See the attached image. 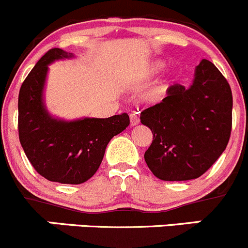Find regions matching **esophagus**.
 <instances>
[{"instance_id":"esophagus-1","label":"esophagus","mask_w":248,"mask_h":248,"mask_svg":"<svg viewBox=\"0 0 248 248\" xmlns=\"http://www.w3.org/2000/svg\"><path fill=\"white\" fill-rule=\"evenodd\" d=\"M130 123H131L132 126L140 123L139 112H132V113H130Z\"/></svg>"}]
</instances>
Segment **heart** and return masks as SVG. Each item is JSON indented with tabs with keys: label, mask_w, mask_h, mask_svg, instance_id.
I'll return each instance as SVG.
<instances>
[{
	"label": "heart",
	"mask_w": 248,
	"mask_h": 248,
	"mask_svg": "<svg viewBox=\"0 0 248 248\" xmlns=\"http://www.w3.org/2000/svg\"><path fill=\"white\" fill-rule=\"evenodd\" d=\"M161 66H163V63H161V62H156V63H154V65L152 66V67H151V70H149V73H154V72H156V71H158V70H160Z\"/></svg>",
	"instance_id": "b5f03b06"
}]
</instances>
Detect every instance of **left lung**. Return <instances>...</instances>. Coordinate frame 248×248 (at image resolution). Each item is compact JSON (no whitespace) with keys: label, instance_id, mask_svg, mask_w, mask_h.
<instances>
[{"label":"left lung","instance_id":"obj_1","mask_svg":"<svg viewBox=\"0 0 248 248\" xmlns=\"http://www.w3.org/2000/svg\"><path fill=\"white\" fill-rule=\"evenodd\" d=\"M166 94L140 116L153 134L144 160L163 181L194 180L215 164L229 142L232 89L219 70L202 59L190 88L173 84Z\"/></svg>","mask_w":248,"mask_h":248}]
</instances>
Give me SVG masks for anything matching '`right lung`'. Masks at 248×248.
<instances>
[{
	"label": "right lung",
	"instance_id": "right-lung-1",
	"mask_svg": "<svg viewBox=\"0 0 248 248\" xmlns=\"http://www.w3.org/2000/svg\"><path fill=\"white\" fill-rule=\"evenodd\" d=\"M53 48L38 60L23 82L18 99L19 140L36 171L51 182L80 185L94 176L111 139L130 124L126 113L109 118L62 122L51 118L42 102L48 65L71 58Z\"/></svg>",
	"mask_w": 248,
	"mask_h": 248
}]
</instances>
